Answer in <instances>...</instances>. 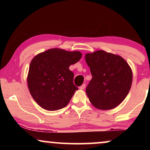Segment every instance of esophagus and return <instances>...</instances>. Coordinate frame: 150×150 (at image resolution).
<instances>
[{
  "label": "esophagus",
  "instance_id": "obj_1",
  "mask_svg": "<svg viewBox=\"0 0 150 150\" xmlns=\"http://www.w3.org/2000/svg\"><path fill=\"white\" fill-rule=\"evenodd\" d=\"M85 86H86V85H85V84H83V85L80 86V89H84L85 88Z\"/></svg>",
  "mask_w": 150,
  "mask_h": 150
}]
</instances>
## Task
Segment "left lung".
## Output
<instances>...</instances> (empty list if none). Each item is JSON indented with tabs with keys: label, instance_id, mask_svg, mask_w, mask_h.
Masks as SVG:
<instances>
[{
	"label": "left lung",
	"instance_id": "8db88e82",
	"mask_svg": "<svg viewBox=\"0 0 150 150\" xmlns=\"http://www.w3.org/2000/svg\"><path fill=\"white\" fill-rule=\"evenodd\" d=\"M92 78L86 88L94 107L110 110L118 106L128 95L132 82V72L121 56L99 50L85 55Z\"/></svg>",
	"mask_w": 150,
	"mask_h": 150
}]
</instances>
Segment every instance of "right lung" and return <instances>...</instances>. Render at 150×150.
Listing matches in <instances>:
<instances>
[{
	"mask_svg": "<svg viewBox=\"0 0 150 150\" xmlns=\"http://www.w3.org/2000/svg\"><path fill=\"white\" fill-rule=\"evenodd\" d=\"M80 51L51 49L34 56L30 63L27 85L34 101L48 111L65 107L77 87L70 65L80 61Z\"/></svg>",
	"mask_w": 150,
	"mask_h": 150,
	"instance_id": "right-lung-1",
	"label": "right lung"
}]
</instances>
